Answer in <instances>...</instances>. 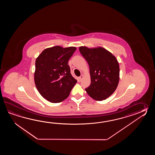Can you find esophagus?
Returning <instances> with one entry per match:
<instances>
[{"label": "esophagus", "instance_id": "obj_1", "mask_svg": "<svg viewBox=\"0 0 155 155\" xmlns=\"http://www.w3.org/2000/svg\"><path fill=\"white\" fill-rule=\"evenodd\" d=\"M83 78H84V75H81V76L79 77V79H80V81H81L82 80V79H83Z\"/></svg>", "mask_w": 155, "mask_h": 155}]
</instances>
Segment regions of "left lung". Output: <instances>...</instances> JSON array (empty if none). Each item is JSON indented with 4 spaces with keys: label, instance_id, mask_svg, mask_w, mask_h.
I'll return each mask as SVG.
<instances>
[{
    "label": "left lung",
    "instance_id": "8db88e82",
    "mask_svg": "<svg viewBox=\"0 0 155 155\" xmlns=\"http://www.w3.org/2000/svg\"><path fill=\"white\" fill-rule=\"evenodd\" d=\"M89 64L91 84L86 91L97 101L105 100L115 91L120 79V67L115 56L102 47H79Z\"/></svg>",
    "mask_w": 155,
    "mask_h": 155
}]
</instances>
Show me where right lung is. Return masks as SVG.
Returning a JSON list of instances; mask_svg holds the SVG:
<instances>
[{
	"label": "right lung",
	"instance_id": "right-lung-1",
	"mask_svg": "<svg viewBox=\"0 0 155 155\" xmlns=\"http://www.w3.org/2000/svg\"><path fill=\"white\" fill-rule=\"evenodd\" d=\"M74 46H53L44 50L35 60L34 81L44 99L52 103L64 101L77 80L70 73L68 61L75 51Z\"/></svg>",
	"mask_w": 155,
	"mask_h": 155
}]
</instances>
